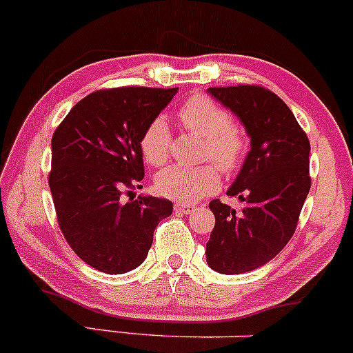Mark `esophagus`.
<instances>
[{
	"instance_id": "obj_1",
	"label": "esophagus",
	"mask_w": 353,
	"mask_h": 353,
	"mask_svg": "<svg viewBox=\"0 0 353 353\" xmlns=\"http://www.w3.org/2000/svg\"><path fill=\"white\" fill-rule=\"evenodd\" d=\"M193 210H195V205H192V203H183V202L175 203V212H180V214H192Z\"/></svg>"
}]
</instances>
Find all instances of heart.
<instances>
[{"mask_svg": "<svg viewBox=\"0 0 353 353\" xmlns=\"http://www.w3.org/2000/svg\"><path fill=\"white\" fill-rule=\"evenodd\" d=\"M180 121L187 130L202 136L205 141L203 158L217 163L223 172H232L244 158L248 148L244 132L217 102L205 96H193L180 108ZM170 139L172 134L165 117H154L139 141L146 161L151 165L165 163L170 153ZM154 183L158 192L168 199L195 202L221 187V175L212 165L195 168L170 165L158 173Z\"/></svg>", "mask_w": 353, "mask_h": 353, "instance_id": "obj_1", "label": "heart"}]
</instances>
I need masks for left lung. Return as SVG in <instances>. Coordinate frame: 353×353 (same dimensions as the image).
<instances>
[{
  "label": "left lung",
  "instance_id": "8db88e82",
  "mask_svg": "<svg viewBox=\"0 0 353 353\" xmlns=\"http://www.w3.org/2000/svg\"><path fill=\"white\" fill-rule=\"evenodd\" d=\"M207 92L241 121L251 150L227 195L236 212L215 199L208 203L215 227L205 245L207 264L221 274L264 266L293 237L308 196L310 141L291 109L259 85L210 87Z\"/></svg>",
  "mask_w": 353,
  "mask_h": 353
}]
</instances>
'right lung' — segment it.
<instances>
[{"label":"right lung","mask_w":353,"mask_h":353,"mask_svg":"<svg viewBox=\"0 0 353 353\" xmlns=\"http://www.w3.org/2000/svg\"><path fill=\"white\" fill-rule=\"evenodd\" d=\"M175 89L121 87L79 101L52 136V199L74 252L97 271L124 274L146 259L153 234L173 203L139 195L123 203L121 193L145 178L143 131Z\"/></svg>","instance_id":"obj_1"}]
</instances>
